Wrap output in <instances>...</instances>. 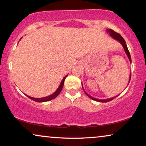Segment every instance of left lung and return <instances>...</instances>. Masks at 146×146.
I'll return each mask as SVG.
<instances>
[{
	"mask_svg": "<svg viewBox=\"0 0 146 146\" xmlns=\"http://www.w3.org/2000/svg\"><path fill=\"white\" fill-rule=\"evenodd\" d=\"M106 32H108L109 33L110 36L112 37V38L114 39V40H116L118 41V42H119L121 44V45H122L123 48H124V50L125 51V53H126V54L127 56H128V59H129V61H130V63H132V60H131V56H130V52H129L128 51V47H127L126 44V42H125L124 39L122 38V36H120V34H118V33H116V32H114V30H112L111 29H108L107 30H106ZM130 79H131V73L130 74V78H129V81H128V85L129 83H130ZM82 87H83V89L84 90V91H85V94H87V95L89 96V97L90 98H91L92 100H95V101H97V102H109L110 101V100H113L114 98H116L117 96H114V97H112V98H106V99H98V98H94L93 97V96H91V95H89V94H87V93H86L85 89H84V88L83 87V84H82Z\"/></svg>",
	"mask_w": 146,
	"mask_h": 146,
	"instance_id": "8db88e82",
	"label": "left lung"
}]
</instances>
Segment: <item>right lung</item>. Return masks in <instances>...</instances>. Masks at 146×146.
Returning <instances> with one entry per match:
<instances>
[{
  "mask_svg": "<svg viewBox=\"0 0 146 146\" xmlns=\"http://www.w3.org/2000/svg\"><path fill=\"white\" fill-rule=\"evenodd\" d=\"M67 75H68V74H67V75H65V77H63V79H62V81H61L60 85H59V87L57 88V89L56 90V91H55L52 94H51V95H49L48 96H46V97H43V98H34V97H31V96H30L26 95H26L27 96L28 98H30V99H32V100H34V101L38 102H47V101H49V100H52V99H53V98H55V97H57V96L59 95V94L60 93L61 90H62L63 85H64L65 79V78L67 77Z\"/></svg>",
  "mask_w": 146,
  "mask_h": 146,
  "instance_id": "add662e5",
  "label": "right lung"
}]
</instances>
